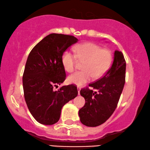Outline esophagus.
Returning a JSON list of instances; mask_svg holds the SVG:
<instances>
[{"label": "esophagus", "mask_w": 150, "mask_h": 150, "mask_svg": "<svg viewBox=\"0 0 150 150\" xmlns=\"http://www.w3.org/2000/svg\"><path fill=\"white\" fill-rule=\"evenodd\" d=\"M80 90H81V88L79 86H77V91H78V94L79 95L80 94Z\"/></svg>", "instance_id": "esophagus-1"}]
</instances>
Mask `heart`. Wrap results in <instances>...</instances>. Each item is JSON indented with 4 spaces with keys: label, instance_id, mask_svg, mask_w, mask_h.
<instances>
[{
    "label": "heart",
    "instance_id": "1",
    "mask_svg": "<svg viewBox=\"0 0 150 150\" xmlns=\"http://www.w3.org/2000/svg\"><path fill=\"white\" fill-rule=\"evenodd\" d=\"M75 55L69 50L63 53L62 64L66 71L71 73L75 69L77 58L84 62L81 66L83 71L72 74L68 77L71 84L81 86L88 82L93 77L99 79L109 69L112 63V54L107 49L101 48L94 43H85L75 47Z\"/></svg>",
    "mask_w": 150,
    "mask_h": 150
}]
</instances>
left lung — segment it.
Here are the masks:
<instances>
[{"instance_id":"obj_1","label":"left lung","mask_w":150,"mask_h":150,"mask_svg":"<svg viewBox=\"0 0 150 150\" xmlns=\"http://www.w3.org/2000/svg\"><path fill=\"white\" fill-rule=\"evenodd\" d=\"M126 62L122 52L115 50L112 66L104 76L80 91L85 105L79 110L83 125L97 127L105 122L114 112L125 83Z\"/></svg>"}]
</instances>
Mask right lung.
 <instances>
[{
    "instance_id": "right-lung-1",
    "label": "right lung",
    "mask_w": 150,
    "mask_h": 150,
    "mask_svg": "<svg viewBox=\"0 0 150 150\" xmlns=\"http://www.w3.org/2000/svg\"><path fill=\"white\" fill-rule=\"evenodd\" d=\"M78 39L71 35L52 33L39 41L28 55L23 75L24 97L30 112L38 122H57L63 106L78 94L74 84L54 87L66 79L63 53Z\"/></svg>"
}]
</instances>
